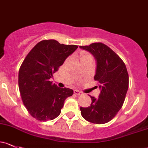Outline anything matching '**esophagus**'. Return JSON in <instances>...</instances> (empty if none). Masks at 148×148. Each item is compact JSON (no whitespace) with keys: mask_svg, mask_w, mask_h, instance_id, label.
<instances>
[{"mask_svg":"<svg viewBox=\"0 0 148 148\" xmlns=\"http://www.w3.org/2000/svg\"><path fill=\"white\" fill-rule=\"evenodd\" d=\"M74 94L77 95V96H81V95H83V94H84L82 92V91H79V90H77V89L74 90Z\"/></svg>","mask_w":148,"mask_h":148,"instance_id":"34e87169","label":"esophagus"}]
</instances>
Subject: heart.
<instances>
[{
    "instance_id": "b5f03b06",
    "label": "heart",
    "mask_w": 148,
    "mask_h": 148,
    "mask_svg": "<svg viewBox=\"0 0 148 148\" xmlns=\"http://www.w3.org/2000/svg\"><path fill=\"white\" fill-rule=\"evenodd\" d=\"M84 55H88V54H86V53H85V54H83V56H84Z\"/></svg>"
}]
</instances>
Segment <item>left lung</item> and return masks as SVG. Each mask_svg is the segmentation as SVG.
<instances>
[{"label": "left lung", "instance_id": "obj_1", "mask_svg": "<svg viewBox=\"0 0 148 148\" xmlns=\"http://www.w3.org/2000/svg\"><path fill=\"white\" fill-rule=\"evenodd\" d=\"M94 56L96 72L94 80L99 84V98H91V106L81 107L82 117L88 122L104 124L111 121L122 108L129 85L124 62L109 47L101 42L80 46Z\"/></svg>", "mask_w": 148, "mask_h": 148}]
</instances>
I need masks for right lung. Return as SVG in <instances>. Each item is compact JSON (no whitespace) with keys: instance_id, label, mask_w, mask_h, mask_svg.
<instances>
[{"instance_id":"obj_1","label":"right lung","mask_w":148,"mask_h":148,"mask_svg":"<svg viewBox=\"0 0 148 148\" xmlns=\"http://www.w3.org/2000/svg\"><path fill=\"white\" fill-rule=\"evenodd\" d=\"M77 48V45L60 44L55 40H42L22 63L18 74L22 101L31 116L37 121L56 119L65 99L72 96V89L59 88L51 78Z\"/></svg>"}]
</instances>
